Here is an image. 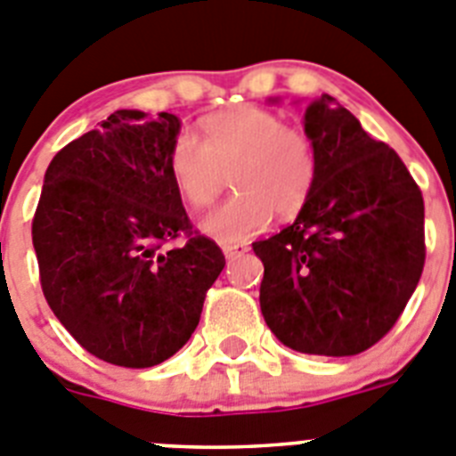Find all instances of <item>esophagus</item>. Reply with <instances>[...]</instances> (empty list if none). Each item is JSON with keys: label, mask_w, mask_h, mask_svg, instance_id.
<instances>
[{"label": "esophagus", "mask_w": 456, "mask_h": 456, "mask_svg": "<svg viewBox=\"0 0 456 456\" xmlns=\"http://www.w3.org/2000/svg\"><path fill=\"white\" fill-rule=\"evenodd\" d=\"M248 245L245 243H227V245H223V252H224V256L227 258H233V256H240V254H245L248 252Z\"/></svg>", "instance_id": "obj_1"}]
</instances>
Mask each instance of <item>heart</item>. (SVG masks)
Returning <instances> with one entry per match:
<instances>
[{"label": "heart", "instance_id": "obj_1", "mask_svg": "<svg viewBox=\"0 0 456 456\" xmlns=\"http://www.w3.org/2000/svg\"><path fill=\"white\" fill-rule=\"evenodd\" d=\"M204 142L182 131L172 141L167 170L183 202L208 208L232 177L236 195L202 223L208 236L238 243L273 220L302 211L314 191L318 157L309 134L265 109L216 113L202 120Z\"/></svg>", "mask_w": 456, "mask_h": 456}]
</instances>
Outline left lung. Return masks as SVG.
<instances>
[{"label":"left lung","instance_id":"left-lung-1","mask_svg":"<svg viewBox=\"0 0 456 456\" xmlns=\"http://www.w3.org/2000/svg\"><path fill=\"white\" fill-rule=\"evenodd\" d=\"M318 175L293 224L252 243L261 314L284 346L354 356L381 340L425 265V202L407 166L322 95L306 109Z\"/></svg>","mask_w":456,"mask_h":456}]
</instances>
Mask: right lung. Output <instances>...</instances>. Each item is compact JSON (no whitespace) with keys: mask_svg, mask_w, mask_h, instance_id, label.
<instances>
[{"mask_svg":"<svg viewBox=\"0 0 456 456\" xmlns=\"http://www.w3.org/2000/svg\"><path fill=\"white\" fill-rule=\"evenodd\" d=\"M179 120L116 110L45 172L31 236L49 309L97 359L151 368L186 346L224 254L167 170ZM183 237L177 248L165 245Z\"/></svg>","mask_w":456,"mask_h":456,"instance_id":"right-lung-1","label":"right lung"}]
</instances>
